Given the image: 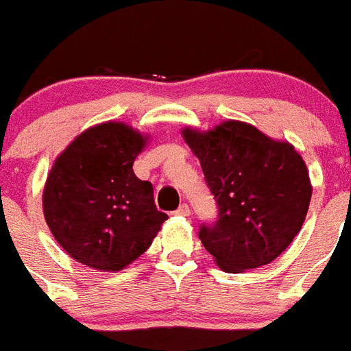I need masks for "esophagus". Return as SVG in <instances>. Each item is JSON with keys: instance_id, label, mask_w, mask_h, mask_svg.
<instances>
[{"instance_id": "34e87169", "label": "esophagus", "mask_w": 351, "mask_h": 351, "mask_svg": "<svg viewBox=\"0 0 351 351\" xmlns=\"http://www.w3.org/2000/svg\"><path fill=\"white\" fill-rule=\"evenodd\" d=\"M189 213H191V210H189V206H187V204H180V206L177 208V211H176L177 217H189Z\"/></svg>"}]
</instances>
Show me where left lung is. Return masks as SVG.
<instances>
[{"instance_id": "obj_1", "label": "left lung", "mask_w": 351, "mask_h": 351, "mask_svg": "<svg viewBox=\"0 0 351 351\" xmlns=\"http://www.w3.org/2000/svg\"><path fill=\"white\" fill-rule=\"evenodd\" d=\"M180 134L218 203L217 225L199 230L218 268L244 273L275 261L307 217L312 184L302 155L237 119L206 131L186 126Z\"/></svg>"}]
</instances>
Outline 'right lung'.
<instances>
[{
	"mask_svg": "<svg viewBox=\"0 0 351 351\" xmlns=\"http://www.w3.org/2000/svg\"><path fill=\"white\" fill-rule=\"evenodd\" d=\"M150 134L123 121L80 133L54 160L43 191L46 223L75 261L121 271L152 245L167 215L133 164Z\"/></svg>",
	"mask_w": 351,
	"mask_h": 351,
	"instance_id": "add662e5",
	"label": "right lung"
}]
</instances>
